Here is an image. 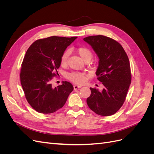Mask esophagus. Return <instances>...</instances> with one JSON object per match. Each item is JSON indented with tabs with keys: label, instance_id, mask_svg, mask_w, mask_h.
I'll list each match as a JSON object with an SVG mask.
<instances>
[{
	"label": "esophagus",
	"instance_id": "1",
	"mask_svg": "<svg viewBox=\"0 0 154 154\" xmlns=\"http://www.w3.org/2000/svg\"><path fill=\"white\" fill-rule=\"evenodd\" d=\"M81 87H82V86H80V85H74V90H77V89H78V88H80Z\"/></svg>",
	"mask_w": 154,
	"mask_h": 154
}]
</instances>
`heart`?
<instances>
[{
  "label": "heart",
  "mask_w": 154,
  "mask_h": 154,
  "mask_svg": "<svg viewBox=\"0 0 154 154\" xmlns=\"http://www.w3.org/2000/svg\"><path fill=\"white\" fill-rule=\"evenodd\" d=\"M78 53L80 56V57L85 61L87 60H91L92 57V53L91 51L85 47H81L78 48ZM69 56V51H66L63 53L60 60V63H61L62 66H66L67 63V60ZM67 78L69 80L72 81L73 82H75L77 83H84L86 80V76L85 74L81 73V72H73L68 74Z\"/></svg>",
  "instance_id": "1"
}]
</instances>
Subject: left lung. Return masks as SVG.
I'll use <instances>...</instances> for the list:
<instances>
[{"label": "left lung", "mask_w": 154, "mask_h": 154, "mask_svg": "<svg viewBox=\"0 0 154 154\" xmlns=\"http://www.w3.org/2000/svg\"><path fill=\"white\" fill-rule=\"evenodd\" d=\"M83 40L89 44L99 59L96 74L103 89L90 87L88 107L97 114L109 116L123 105L131 83L130 62L118 42L103 35L90 36Z\"/></svg>", "instance_id": "obj_1"}]
</instances>
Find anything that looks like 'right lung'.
Wrapping results in <instances>:
<instances>
[{
  "label": "right lung",
  "mask_w": 154,
  "mask_h": 154,
  "mask_svg": "<svg viewBox=\"0 0 154 154\" xmlns=\"http://www.w3.org/2000/svg\"><path fill=\"white\" fill-rule=\"evenodd\" d=\"M78 38L50 36L35 41L27 49L22 63L20 82L26 98L36 111L51 114L65 105L73 86L69 82L53 87L62 55Z\"/></svg>",
  "instance_id": "1"
}]
</instances>
